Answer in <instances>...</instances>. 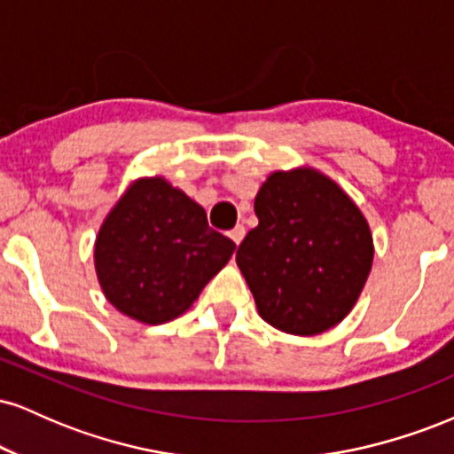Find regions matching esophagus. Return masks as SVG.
I'll return each mask as SVG.
<instances>
[{
	"label": "esophagus",
	"instance_id": "1",
	"mask_svg": "<svg viewBox=\"0 0 454 454\" xmlns=\"http://www.w3.org/2000/svg\"><path fill=\"white\" fill-rule=\"evenodd\" d=\"M228 237H231V239H232V241L239 245V243H241V241H243V237H245V228L241 226V223H237V226H234V228H232V231H231V232H228Z\"/></svg>",
	"mask_w": 454,
	"mask_h": 454
}]
</instances>
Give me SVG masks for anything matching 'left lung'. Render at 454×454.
<instances>
[{
	"label": "left lung",
	"instance_id": "left-lung-1",
	"mask_svg": "<svg viewBox=\"0 0 454 454\" xmlns=\"http://www.w3.org/2000/svg\"><path fill=\"white\" fill-rule=\"evenodd\" d=\"M258 226L237 249L258 314L281 333L311 337L337 326L373 262L363 211L311 166L275 170L254 200Z\"/></svg>",
	"mask_w": 454,
	"mask_h": 454
}]
</instances>
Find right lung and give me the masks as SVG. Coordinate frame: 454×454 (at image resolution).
<instances>
[{
	"label": "right lung",
	"mask_w": 454,
	"mask_h": 454,
	"mask_svg": "<svg viewBox=\"0 0 454 454\" xmlns=\"http://www.w3.org/2000/svg\"><path fill=\"white\" fill-rule=\"evenodd\" d=\"M237 249L164 176H140L104 217L93 264L106 301L143 325L185 314Z\"/></svg>",
	"instance_id": "right-lung-1"
}]
</instances>
